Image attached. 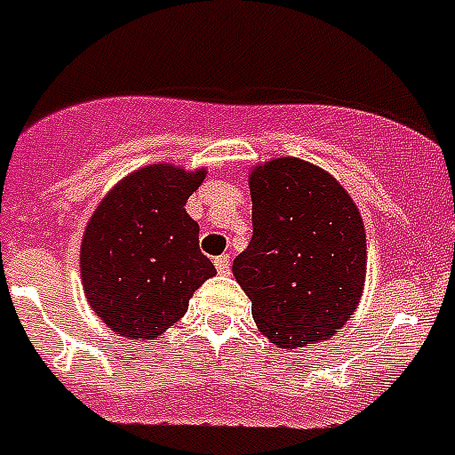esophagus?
Wrapping results in <instances>:
<instances>
[{"mask_svg":"<svg viewBox=\"0 0 455 455\" xmlns=\"http://www.w3.org/2000/svg\"><path fill=\"white\" fill-rule=\"evenodd\" d=\"M215 268L220 270V273H228V268H231V257H228V254H221V257H217Z\"/></svg>","mask_w":455,"mask_h":455,"instance_id":"1","label":"esophagus"}]
</instances>
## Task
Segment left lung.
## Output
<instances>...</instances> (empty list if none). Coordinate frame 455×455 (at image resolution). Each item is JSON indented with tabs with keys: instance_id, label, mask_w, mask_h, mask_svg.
Masks as SVG:
<instances>
[{
	"instance_id": "1",
	"label": "left lung",
	"mask_w": 455,
	"mask_h": 455,
	"mask_svg": "<svg viewBox=\"0 0 455 455\" xmlns=\"http://www.w3.org/2000/svg\"><path fill=\"white\" fill-rule=\"evenodd\" d=\"M250 245L234 275L251 316L277 347L326 339L354 315L365 277V231L326 171L284 156L251 171Z\"/></svg>"
}]
</instances>
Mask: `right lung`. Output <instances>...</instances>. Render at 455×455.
Here are the masks:
<instances>
[{"label":"right lung","instance_id":"obj_1","mask_svg":"<svg viewBox=\"0 0 455 455\" xmlns=\"http://www.w3.org/2000/svg\"><path fill=\"white\" fill-rule=\"evenodd\" d=\"M204 178L205 171L155 164L124 178L94 210L80 247V275L92 310L110 331L155 339L217 273L198 250V224L185 210Z\"/></svg>","mask_w":455,"mask_h":455}]
</instances>
